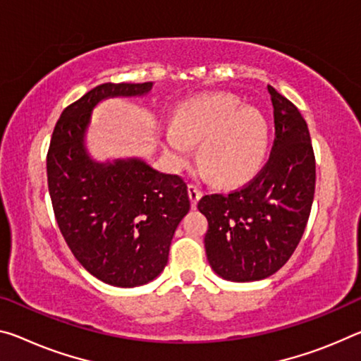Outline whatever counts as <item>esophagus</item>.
<instances>
[{
	"instance_id": "34e87169",
	"label": "esophagus",
	"mask_w": 361,
	"mask_h": 361,
	"mask_svg": "<svg viewBox=\"0 0 361 361\" xmlns=\"http://www.w3.org/2000/svg\"><path fill=\"white\" fill-rule=\"evenodd\" d=\"M188 194H190L192 209H196L197 201H199V199H201V196H202V191L199 190V188H197L196 185H194V183H190V185H188Z\"/></svg>"
}]
</instances>
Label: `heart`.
<instances>
[{"label":"heart","instance_id":"1","mask_svg":"<svg viewBox=\"0 0 361 361\" xmlns=\"http://www.w3.org/2000/svg\"><path fill=\"white\" fill-rule=\"evenodd\" d=\"M201 142L199 162L216 183L231 185L252 176L265 159L268 125L238 98L215 93L190 99L176 109L175 125L165 128L164 146L175 165H183Z\"/></svg>","mask_w":361,"mask_h":361}]
</instances>
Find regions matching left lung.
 <instances>
[{"label": "left lung", "mask_w": 361, "mask_h": 361, "mask_svg": "<svg viewBox=\"0 0 361 361\" xmlns=\"http://www.w3.org/2000/svg\"><path fill=\"white\" fill-rule=\"evenodd\" d=\"M268 93L274 141L265 165L245 185L197 202L209 221L207 260L216 274L238 283L271 276L290 259L314 196L317 170L305 118L270 85Z\"/></svg>", "instance_id": "left-lung-1"}]
</instances>
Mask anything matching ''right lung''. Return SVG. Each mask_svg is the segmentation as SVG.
<instances>
[{"instance_id":"obj_1","label":"right lung","mask_w":361,"mask_h":361,"mask_svg":"<svg viewBox=\"0 0 361 361\" xmlns=\"http://www.w3.org/2000/svg\"><path fill=\"white\" fill-rule=\"evenodd\" d=\"M151 88L102 83L88 91L61 114L47 156L51 204L68 249L85 270L120 288L149 283L167 265L176 226L190 212L188 186L136 159L96 164L83 135L101 99Z\"/></svg>"}]
</instances>
